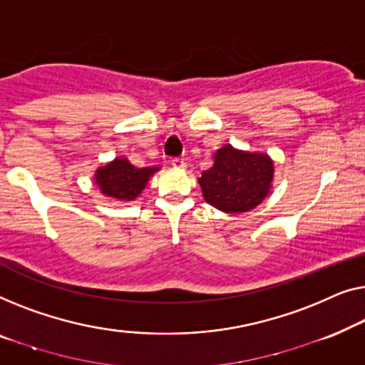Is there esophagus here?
I'll use <instances>...</instances> for the list:
<instances>
[{
	"mask_svg": "<svg viewBox=\"0 0 365 365\" xmlns=\"http://www.w3.org/2000/svg\"><path fill=\"white\" fill-rule=\"evenodd\" d=\"M172 167L173 168H178V170H183V168L187 167V163H185V160H182V158H173Z\"/></svg>",
	"mask_w": 365,
	"mask_h": 365,
	"instance_id": "obj_1",
	"label": "esophagus"
}]
</instances>
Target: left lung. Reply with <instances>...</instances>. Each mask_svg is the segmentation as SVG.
<instances>
[{
	"instance_id": "obj_1",
	"label": "left lung",
	"mask_w": 365,
	"mask_h": 365,
	"mask_svg": "<svg viewBox=\"0 0 365 365\" xmlns=\"http://www.w3.org/2000/svg\"><path fill=\"white\" fill-rule=\"evenodd\" d=\"M274 180V162L264 152H250L225 143L213 165L198 178L205 202L225 213H246L268 197Z\"/></svg>"
}]
</instances>
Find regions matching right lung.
Returning <instances> with one entry per match:
<instances>
[{
	"mask_svg": "<svg viewBox=\"0 0 365 365\" xmlns=\"http://www.w3.org/2000/svg\"><path fill=\"white\" fill-rule=\"evenodd\" d=\"M160 170V167L137 168L125 157H115L114 160L101 165L94 173L96 185L101 193L114 198L117 202H133L153 173Z\"/></svg>",
	"mask_w": 365,
	"mask_h": 365,
	"instance_id": "right-lung-1",
	"label": "right lung"
}]
</instances>
